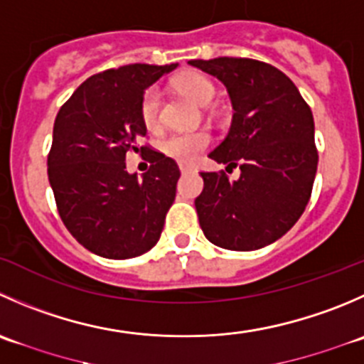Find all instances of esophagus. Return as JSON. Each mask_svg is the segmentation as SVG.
I'll list each match as a JSON object with an SVG mask.
<instances>
[{
  "instance_id": "obj_1",
  "label": "esophagus",
  "mask_w": 364,
  "mask_h": 364,
  "mask_svg": "<svg viewBox=\"0 0 364 364\" xmlns=\"http://www.w3.org/2000/svg\"><path fill=\"white\" fill-rule=\"evenodd\" d=\"M179 171H181L183 174H186V172L193 171V167H192V165H179Z\"/></svg>"
}]
</instances>
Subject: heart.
Here are the masks:
<instances>
[{
  "mask_svg": "<svg viewBox=\"0 0 364 364\" xmlns=\"http://www.w3.org/2000/svg\"><path fill=\"white\" fill-rule=\"evenodd\" d=\"M176 87H178L179 92L185 94L186 97L196 101L200 107L211 105V101L217 96V88H215L213 81L204 74H185V76L176 80ZM160 100L161 94L158 87L147 88L146 94H144L142 103H140V119L147 129H154L160 124ZM208 144H210V135L206 132H183L172 133L171 136H167L161 147L168 156L176 158L183 164H190L206 149Z\"/></svg>",
  "mask_w": 364,
  "mask_h": 364,
  "instance_id": "b5f03b06",
  "label": "heart"
}]
</instances>
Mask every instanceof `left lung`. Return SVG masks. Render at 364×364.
Returning <instances> with one entry per match:
<instances>
[{
    "label": "left lung",
    "mask_w": 364,
    "mask_h": 364,
    "mask_svg": "<svg viewBox=\"0 0 364 364\" xmlns=\"http://www.w3.org/2000/svg\"><path fill=\"white\" fill-rule=\"evenodd\" d=\"M228 88L232 122L210 153L229 168L200 172L196 199L204 236L229 250H256L279 240L304 213L311 197L318 153L311 108L294 81L270 63L252 58L190 60Z\"/></svg>",
    "instance_id": "8db88e82"
}]
</instances>
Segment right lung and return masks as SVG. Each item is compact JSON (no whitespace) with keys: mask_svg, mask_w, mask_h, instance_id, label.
Returning <instances> with one entry per match:
<instances>
[{"mask_svg":"<svg viewBox=\"0 0 364 364\" xmlns=\"http://www.w3.org/2000/svg\"><path fill=\"white\" fill-rule=\"evenodd\" d=\"M171 65H132L94 74L60 108L53 126L48 178L70 235L110 259L140 256L156 245L176 197L179 168L149 149L142 179L126 171V153H139L147 129L140 119L146 88Z\"/></svg>","mask_w":364,"mask_h":364,"instance_id":"obj_1","label":"right lung"}]
</instances>
